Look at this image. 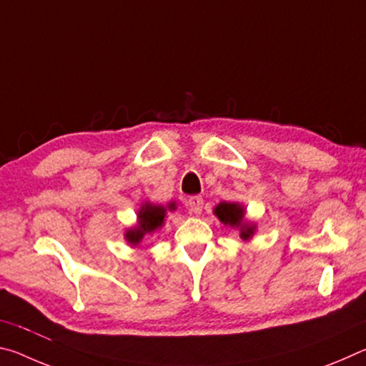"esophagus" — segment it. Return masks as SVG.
I'll list each match as a JSON object with an SVG mask.
<instances>
[{
  "instance_id": "34e87169",
  "label": "esophagus",
  "mask_w": 366,
  "mask_h": 366,
  "mask_svg": "<svg viewBox=\"0 0 366 366\" xmlns=\"http://www.w3.org/2000/svg\"><path fill=\"white\" fill-rule=\"evenodd\" d=\"M187 208L190 213L200 214L203 209V198L202 197H190L187 200Z\"/></svg>"
}]
</instances>
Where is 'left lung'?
<instances>
[{"mask_svg": "<svg viewBox=\"0 0 366 366\" xmlns=\"http://www.w3.org/2000/svg\"><path fill=\"white\" fill-rule=\"evenodd\" d=\"M214 213L218 216L221 222L229 226L240 227V237L249 239L253 234V227L249 224H244V208L237 205V203H226L222 202L214 208Z\"/></svg>", "mask_w": 366, "mask_h": 366, "instance_id": "8db88e82", "label": "left lung"}]
</instances>
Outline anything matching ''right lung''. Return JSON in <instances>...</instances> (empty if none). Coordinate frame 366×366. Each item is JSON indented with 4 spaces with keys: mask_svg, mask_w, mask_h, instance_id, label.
Returning a JSON list of instances; mask_svg holds the SVG:
<instances>
[{
    "mask_svg": "<svg viewBox=\"0 0 366 366\" xmlns=\"http://www.w3.org/2000/svg\"><path fill=\"white\" fill-rule=\"evenodd\" d=\"M169 208L174 209V203H171ZM164 216H166V208L163 207H153V205L144 207L139 212V226L135 229H131V231H127L126 239L131 244H139L145 234L157 231V229L163 224Z\"/></svg>",
    "mask_w": 366,
    "mask_h": 366,
    "instance_id": "obj_1",
    "label": "right lung"
}]
</instances>
